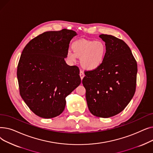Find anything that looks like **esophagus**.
<instances>
[{"label": "esophagus", "instance_id": "obj_1", "mask_svg": "<svg viewBox=\"0 0 153 153\" xmlns=\"http://www.w3.org/2000/svg\"><path fill=\"white\" fill-rule=\"evenodd\" d=\"M80 77H81V79H82L83 78H84V72H83V71H80Z\"/></svg>", "mask_w": 153, "mask_h": 153}]
</instances>
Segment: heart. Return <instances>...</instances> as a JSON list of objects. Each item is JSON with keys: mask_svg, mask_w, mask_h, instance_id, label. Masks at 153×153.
<instances>
[{"mask_svg": "<svg viewBox=\"0 0 153 153\" xmlns=\"http://www.w3.org/2000/svg\"><path fill=\"white\" fill-rule=\"evenodd\" d=\"M71 48L73 53L68 51L66 54L68 61L74 62L77 57L81 58L82 67L87 71L98 69L107 53V46L102 41L80 39L72 43Z\"/></svg>", "mask_w": 153, "mask_h": 153, "instance_id": "obj_1", "label": "heart"}]
</instances>
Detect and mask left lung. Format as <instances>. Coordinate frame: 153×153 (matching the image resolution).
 Here are the masks:
<instances>
[{
  "instance_id": "left-lung-1",
  "label": "left lung",
  "mask_w": 153,
  "mask_h": 153,
  "mask_svg": "<svg viewBox=\"0 0 153 153\" xmlns=\"http://www.w3.org/2000/svg\"><path fill=\"white\" fill-rule=\"evenodd\" d=\"M107 46L105 58L94 71H85L82 84L88 108L94 116L108 118L123 111L136 91L137 63L123 40L99 35Z\"/></svg>"
}]
</instances>
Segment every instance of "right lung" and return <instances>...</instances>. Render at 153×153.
Returning a JSON list of instances; mask_svg holds the SVG:
<instances>
[{
    "label": "right lung",
    "instance_id": "obj_1",
    "mask_svg": "<svg viewBox=\"0 0 153 153\" xmlns=\"http://www.w3.org/2000/svg\"><path fill=\"white\" fill-rule=\"evenodd\" d=\"M76 32L46 31L32 39L22 53L17 67L20 94L39 117L59 115L66 97L81 82L79 69L66 63L69 43Z\"/></svg>",
    "mask_w": 153,
    "mask_h": 153
}]
</instances>
